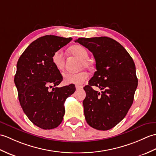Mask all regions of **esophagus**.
Returning <instances> with one entry per match:
<instances>
[{"mask_svg": "<svg viewBox=\"0 0 156 156\" xmlns=\"http://www.w3.org/2000/svg\"><path fill=\"white\" fill-rule=\"evenodd\" d=\"M75 87H76V89H77V90L81 89L83 88L82 86H79V85H76V86H75Z\"/></svg>", "mask_w": 156, "mask_h": 156, "instance_id": "34e87169", "label": "esophagus"}]
</instances>
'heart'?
<instances>
[{"instance_id": "heart-1", "label": "heart", "mask_w": 156, "mask_h": 156, "mask_svg": "<svg viewBox=\"0 0 156 156\" xmlns=\"http://www.w3.org/2000/svg\"><path fill=\"white\" fill-rule=\"evenodd\" d=\"M70 51L73 54L81 58V66H83L84 65L85 66H87L89 65V62L87 61L89 54L87 50L83 46L76 44L70 48ZM51 60L52 63L56 69L58 70H61L63 68L65 63V57L63 51L59 49L55 51L52 56ZM88 75L85 72H80L78 73L67 72L63 75V81L65 84L81 85L85 81Z\"/></svg>"}]
</instances>
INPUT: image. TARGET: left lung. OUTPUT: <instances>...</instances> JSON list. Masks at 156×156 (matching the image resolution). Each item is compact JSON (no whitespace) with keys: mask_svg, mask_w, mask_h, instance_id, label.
<instances>
[{"mask_svg":"<svg viewBox=\"0 0 156 156\" xmlns=\"http://www.w3.org/2000/svg\"><path fill=\"white\" fill-rule=\"evenodd\" d=\"M75 42L91 51L96 63L97 71L83 88L86 122L96 129H112L126 117L133 101L138 81L133 58L109 37L79 38ZM92 86L104 91L100 94Z\"/></svg>","mask_w":156,"mask_h":156,"instance_id":"8db88e82","label":"left lung"}]
</instances>
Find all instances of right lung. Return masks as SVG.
I'll use <instances>...</instances> for the list:
<instances>
[{"label": "right lung", "mask_w": 156, "mask_h": 156, "mask_svg": "<svg viewBox=\"0 0 156 156\" xmlns=\"http://www.w3.org/2000/svg\"><path fill=\"white\" fill-rule=\"evenodd\" d=\"M71 40L55 35L41 37L29 44L17 62L14 81L20 106L30 122L41 129L60 125L65 100L75 91L73 85L55 87L63 77L51 60L55 52Z\"/></svg>", "instance_id": "right-lung-1"}]
</instances>
